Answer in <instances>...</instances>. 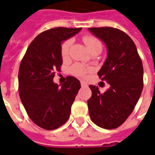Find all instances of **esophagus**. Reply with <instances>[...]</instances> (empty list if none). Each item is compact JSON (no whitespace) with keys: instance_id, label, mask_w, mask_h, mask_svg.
<instances>
[{"instance_id":"34e87169","label":"esophagus","mask_w":155,"mask_h":155,"mask_svg":"<svg viewBox=\"0 0 155 155\" xmlns=\"http://www.w3.org/2000/svg\"><path fill=\"white\" fill-rule=\"evenodd\" d=\"M87 82H84V81H81V86L82 87H87Z\"/></svg>"}]
</instances>
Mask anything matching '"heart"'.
<instances>
[{
	"mask_svg": "<svg viewBox=\"0 0 155 155\" xmlns=\"http://www.w3.org/2000/svg\"><path fill=\"white\" fill-rule=\"evenodd\" d=\"M83 41L87 45V47L88 48L89 51L91 52L95 48H101V43L98 39L93 36H85L83 37ZM72 44V40L71 39H67L61 45V56L63 58V59H66L68 58L69 55V49L70 46ZM90 72V69L86 68L83 65L80 64H73L72 68H71V73L73 75L77 77H84L87 73Z\"/></svg>",
	"mask_w": 155,
	"mask_h": 155,
	"instance_id": "heart-1",
	"label": "heart"
}]
</instances>
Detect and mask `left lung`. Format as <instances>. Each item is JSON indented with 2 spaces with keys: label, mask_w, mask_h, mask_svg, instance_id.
<instances>
[{
  "label": "left lung",
  "mask_w": 155,
  "mask_h": 155,
  "mask_svg": "<svg viewBox=\"0 0 155 155\" xmlns=\"http://www.w3.org/2000/svg\"><path fill=\"white\" fill-rule=\"evenodd\" d=\"M88 30L107 46V58L97 74L110 86L104 93L98 87L89 86V115L97 125L112 130L125 122L140 99L144 86L143 64L135 43L122 30L111 27Z\"/></svg>",
  "instance_id": "obj_1"
}]
</instances>
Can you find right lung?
<instances>
[{
	"instance_id": "right-lung-1",
	"label": "right lung",
	"mask_w": 155,
	"mask_h": 155,
	"mask_svg": "<svg viewBox=\"0 0 155 155\" xmlns=\"http://www.w3.org/2000/svg\"><path fill=\"white\" fill-rule=\"evenodd\" d=\"M81 30L57 27L40 33L30 43L20 62V100L31 120L45 130H55L68 120L81 87L79 80L72 76L67 77L61 87L53 81L63 64L61 43Z\"/></svg>"
}]
</instances>
